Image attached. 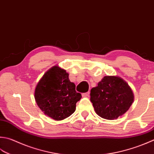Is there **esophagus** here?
<instances>
[{
	"instance_id": "1",
	"label": "esophagus",
	"mask_w": 154,
	"mask_h": 154,
	"mask_svg": "<svg viewBox=\"0 0 154 154\" xmlns=\"http://www.w3.org/2000/svg\"><path fill=\"white\" fill-rule=\"evenodd\" d=\"M89 91L87 92V93H82V96H83V97H89Z\"/></svg>"
}]
</instances>
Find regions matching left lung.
Listing matches in <instances>:
<instances>
[{
    "label": "left lung",
    "instance_id": "8db88e82",
    "mask_svg": "<svg viewBox=\"0 0 154 154\" xmlns=\"http://www.w3.org/2000/svg\"><path fill=\"white\" fill-rule=\"evenodd\" d=\"M96 113L102 118L112 120L123 115L134 100L130 87L122 78L105 76L90 93Z\"/></svg>",
    "mask_w": 154,
    "mask_h": 154
}]
</instances>
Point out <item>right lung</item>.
Masks as SVG:
<instances>
[{
    "label": "right lung",
    "mask_w": 154,
    "mask_h": 154,
    "mask_svg": "<svg viewBox=\"0 0 154 154\" xmlns=\"http://www.w3.org/2000/svg\"><path fill=\"white\" fill-rule=\"evenodd\" d=\"M81 98V94L75 91V85L69 79V73L57 65L44 74L35 91L39 108L57 121L72 115Z\"/></svg>",
    "instance_id": "add662e5"
}]
</instances>
